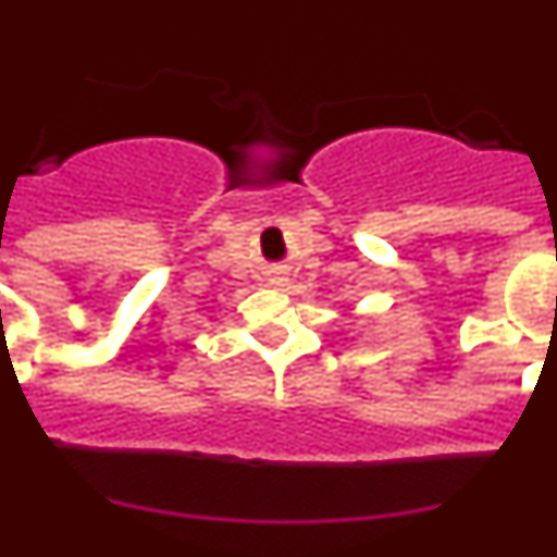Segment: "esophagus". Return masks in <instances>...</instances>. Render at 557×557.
<instances>
[{"label":"esophagus","instance_id":"obj_1","mask_svg":"<svg viewBox=\"0 0 557 557\" xmlns=\"http://www.w3.org/2000/svg\"><path fill=\"white\" fill-rule=\"evenodd\" d=\"M284 282V278H273V284H282Z\"/></svg>","mask_w":557,"mask_h":557}]
</instances>
